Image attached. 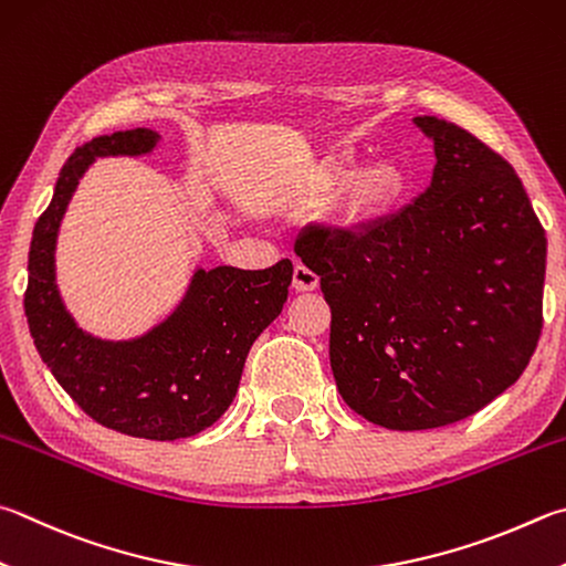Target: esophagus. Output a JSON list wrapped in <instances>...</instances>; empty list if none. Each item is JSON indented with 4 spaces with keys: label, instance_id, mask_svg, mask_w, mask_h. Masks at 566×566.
Instances as JSON below:
<instances>
[{
    "label": "esophagus",
    "instance_id": "1",
    "mask_svg": "<svg viewBox=\"0 0 566 566\" xmlns=\"http://www.w3.org/2000/svg\"><path fill=\"white\" fill-rule=\"evenodd\" d=\"M292 286H294L296 292H314L316 286H318V274H316L314 270H310V266L296 264V266H294Z\"/></svg>",
    "mask_w": 566,
    "mask_h": 566
}]
</instances>
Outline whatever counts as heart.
<instances>
[{"label":"heart","mask_w":566,"mask_h":566,"mask_svg":"<svg viewBox=\"0 0 566 566\" xmlns=\"http://www.w3.org/2000/svg\"><path fill=\"white\" fill-rule=\"evenodd\" d=\"M406 188L408 180L396 163H368L348 182L342 202H338V214L346 228L368 230L398 210V205L406 198Z\"/></svg>","instance_id":"1"}]
</instances>
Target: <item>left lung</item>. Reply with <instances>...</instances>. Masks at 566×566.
<instances>
[{
	"instance_id": "1",
	"label": "left lung",
	"mask_w": 566,
	"mask_h": 566,
	"mask_svg": "<svg viewBox=\"0 0 566 566\" xmlns=\"http://www.w3.org/2000/svg\"><path fill=\"white\" fill-rule=\"evenodd\" d=\"M433 140L423 195L368 230L294 244L332 306L338 394L388 430L478 413L525 371L542 332L547 238L510 163L472 133L416 116Z\"/></svg>"
}]
</instances>
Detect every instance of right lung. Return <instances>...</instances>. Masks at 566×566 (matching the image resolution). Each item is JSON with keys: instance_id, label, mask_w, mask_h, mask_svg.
Listing matches in <instances>:
<instances>
[{"instance_id": "add662e5", "label": "right lung", "mask_w": 566, "mask_h": 566, "mask_svg": "<svg viewBox=\"0 0 566 566\" xmlns=\"http://www.w3.org/2000/svg\"><path fill=\"white\" fill-rule=\"evenodd\" d=\"M160 133L118 130L76 148L34 224L24 312L41 361L96 423L133 438L178 440L210 428L238 394L244 361L282 314L290 260L270 270L198 266L163 322L133 338H101L76 324L56 284V240L78 180L96 158L148 156Z\"/></svg>"}]
</instances>
